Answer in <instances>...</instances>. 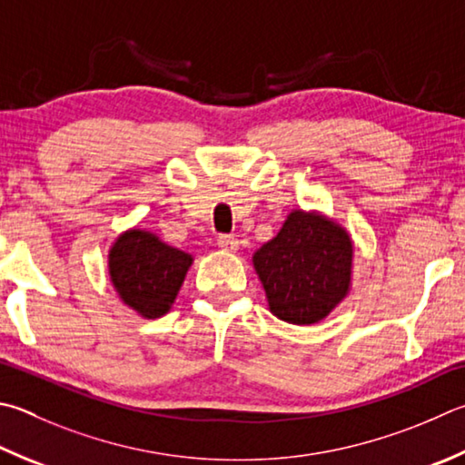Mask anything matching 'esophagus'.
I'll use <instances>...</instances> for the list:
<instances>
[{
	"label": "esophagus",
	"mask_w": 465,
	"mask_h": 465,
	"mask_svg": "<svg viewBox=\"0 0 465 465\" xmlns=\"http://www.w3.org/2000/svg\"><path fill=\"white\" fill-rule=\"evenodd\" d=\"M217 246H219V250H223V252H235V250H238V240H235L233 235L222 233L217 238Z\"/></svg>",
	"instance_id": "esophagus-1"
}]
</instances>
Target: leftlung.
I'll return each mask as SVG.
<instances>
[{
    "instance_id": "obj_1",
    "label": "left lung",
    "mask_w": 465,
    "mask_h": 465,
    "mask_svg": "<svg viewBox=\"0 0 465 465\" xmlns=\"http://www.w3.org/2000/svg\"><path fill=\"white\" fill-rule=\"evenodd\" d=\"M353 246L331 219L292 211L276 238L254 254L272 313L292 325L319 323L350 291Z\"/></svg>"
}]
</instances>
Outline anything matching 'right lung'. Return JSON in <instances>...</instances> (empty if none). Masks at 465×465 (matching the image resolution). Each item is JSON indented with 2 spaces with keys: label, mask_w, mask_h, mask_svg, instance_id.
I'll return each instance as SVG.
<instances>
[{
  "label": "right lung",
  "mask_w": 465,
  "mask_h": 465,
  "mask_svg": "<svg viewBox=\"0 0 465 465\" xmlns=\"http://www.w3.org/2000/svg\"><path fill=\"white\" fill-rule=\"evenodd\" d=\"M191 264V254L166 246L144 230L122 233L109 250V276L117 294L146 319L171 309Z\"/></svg>",
  "instance_id": "add662e5"
}]
</instances>
